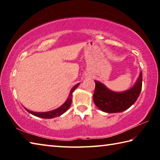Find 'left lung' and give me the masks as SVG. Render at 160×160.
<instances>
[{
	"instance_id": "left-lung-1",
	"label": "left lung",
	"mask_w": 160,
	"mask_h": 160,
	"mask_svg": "<svg viewBox=\"0 0 160 160\" xmlns=\"http://www.w3.org/2000/svg\"><path fill=\"white\" fill-rule=\"evenodd\" d=\"M94 82L93 100L98 109L109 113L122 112L131 107L138 98L142 89V72L132 88L121 92L109 90L99 81L94 80Z\"/></svg>"
}]
</instances>
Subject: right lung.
Returning a JSON list of instances; mask_svg holds the SVG:
<instances>
[{
  "mask_svg": "<svg viewBox=\"0 0 160 160\" xmlns=\"http://www.w3.org/2000/svg\"><path fill=\"white\" fill-rule=\"evenodd\" d=\"M80 83H78L77 85H75L74 87H72V88L71 89V90L70 92V94L68 95V97L67 100L66 102L64 103L63 104H62L60 107L57 108V109L52 110V111H49V112H32V111L29 110L28 109H25L28 111V112L31 113V114L34 115L35 116H37V117L39 118H53L55 117H57V116H60L61 115L63 114L66 111L69 109V107L71 104L72 102V92L75 91V89H76L78 86H79Z\"/></svg>",
  "mask_w": 160,
  "mask_h": 160,
  "instance_id": "add662e5",
  "label": "right lung"
}]
</instances>
